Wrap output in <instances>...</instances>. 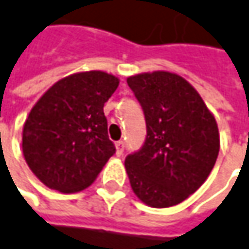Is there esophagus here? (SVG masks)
<instances>
[{
    "label": "esophagus",
    "instance_id": "34e87169",
    "mask_svg": "<svg viewBox=\"0 0 249 249\" xmlns=\"http://www.w3.org/2000/svg\"><path fill=\"white\" fill-rule=\"evenodd\" d=\"M124 141H118V142H115V148H117V156H123V153H124Z\"/></svg>",
    "mask_w": 249,
    "mask_h": 249
}]
</instances>
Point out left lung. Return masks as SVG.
Segmentation results:
<instances>
[{
  "instance_id": "8db88e82",
  "label": "left lung",
  "mask_w": 249,
  "mask_h": 249,
  "mask_svg": "<svg viewBox=\"0 0 249 249\" xmlns=\"http://www.w3.org/2000/svg\"><path fill=\"white\" fill-rule=\"evenodd\" d=\"M126 83L147 124L144 145L125 159L131 187L151 208L178 205L205 183L216 163V120L197 90L176 73H140Z\"/></svg>"
}]
</instances>
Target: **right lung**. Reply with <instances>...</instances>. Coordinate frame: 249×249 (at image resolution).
I'll use <instances>...</instances> for the list:
<instances>
[{"mask_svg": "<svg viewBox=\"0 0 249 249\" xmlns=\"http://www.w3.org/2000/svg\"><path fill=\"white\" fill-rule=\"evenodd\" d=\"M118 85L107 72H80L56 82L33 107L23 126V154L47 187L80 192L114 156L104 105Z\"/></svg>", "mask_w": 249, "mask_h": 249, "instance_id": "right-lung-1", "label": "right lung"}]
</instances>
